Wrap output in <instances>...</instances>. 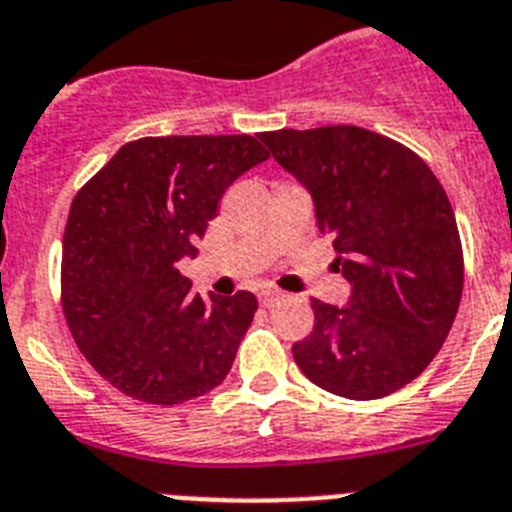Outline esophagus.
<instances>
[{"instance_id": "1", "label": "esophagus", "mask_w": 512, "mask_h": 512, "mask_svg": "<svg viewBox=\"0 0 512 512\" xmlns=\"http://www.w3.org/2000/svg\"><path fill=\"white\" fill-rule=\"evenodd\" d=\"M281 299H286V293L283 291H275V288H265V291H260L262 306H273V304H278Z\"/></svg>"}]
</instances>
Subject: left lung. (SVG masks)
I'll use <instances>...</instances> for the list:
<instances>
[{
    "label": "left lung",
    "mask_w": 512,
    "mask_h": 512,
    "mask_svg": "<svg viewBox=\"0 0 512 512\" xmlns=\"http://www.w3.org/2000/svg\"><path fill=\"white\" fill-rule=\"evenodd\" d=\"M260 141L311 193L353 286L342 309L311 299L314 327L293 361L337 397L394 394L430 366L459 311L464 250L446 190L415 151L368 128H283Z\"/></svg>",
    "instance_id": "left-lung-1"
}]
</instances>
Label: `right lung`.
Segmentation results:
<instances>
[{"mask_svg": "<svg viewBox=\"0 0 512 512\" xmlns=\"http://www.w3.org/2000/svg\"><path fill=\"white\" fill-rule=\"evenodd\" d=\"M268 149L239 136H146L123 144L74 195L61 306L102 379L146 404H180L226 379L257 299L193 293L177 270L221 195Z\"/></svg>", "mask_w": 512, "mask_h": 512, "instance_id": "add662e5", "label": "right lung"}]
</instances>
